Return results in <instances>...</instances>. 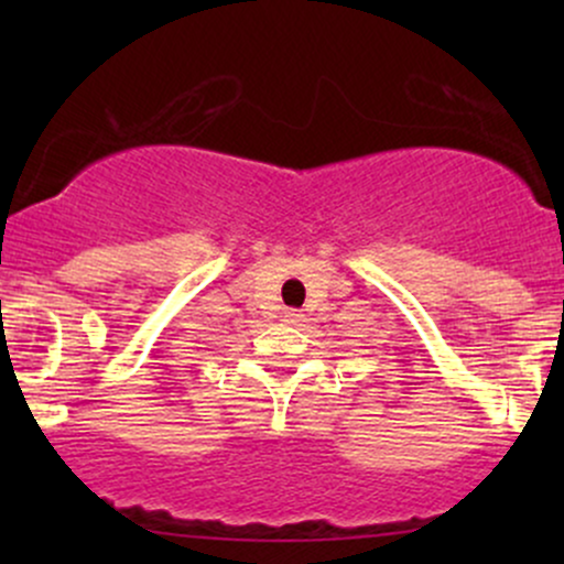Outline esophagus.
Masks as SVG:
<instances>
[{
  "label": "esophagus",
  "instance_id": "obj_1",
  "mask_svg": "<svg viewBox=\"0 0 564 564\" xmlns=\"http://www.w3.org/2000/svg\"><path fill=\"white\" fill-rule=\"evenodd\" d=\"M283 321H286V323H300L302 315L296 313V310H286V313H283Z\"/></svg>",
  "mask_w": 564,
  "mask_h": 564
}]
</instances>
